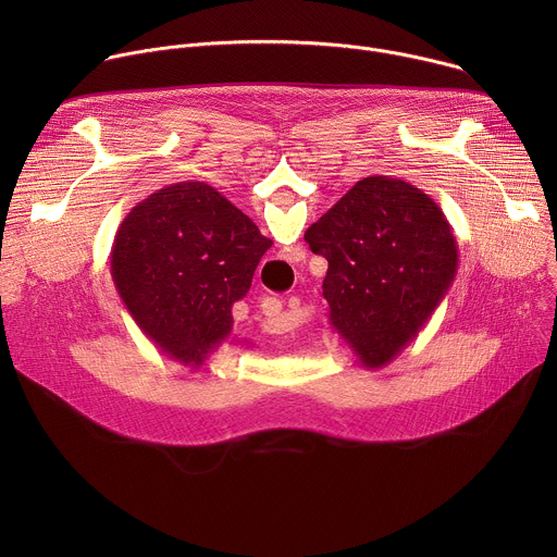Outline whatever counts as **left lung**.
<instances>
[{
  "label": "left lung",
  "instance_id": "8db88e82",
  "mask_svg": "<svg viewBox=\"0 0 557 557\" xmlns=\"http://www.w3.org/2000/svg\"><path fill=\"white\" fill-rule=\"evenodd\" d=\"M304 240L329 260L331 326L368 370L387 366L419 337L458 271L443 209L401 178L359 181Z\"/></svg>",
  "mask_w": 557,
  "mask_h": 557
}]
</instances>
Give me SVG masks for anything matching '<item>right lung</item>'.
<instances>
[{
	"instance_id": "1",
	"label": "right lung",
	"mask_w": 557,
	"mask_h": 557,
	"mask_svg": "<svg viewBox=\"0 0 557 557\" xmlns=\"http://www.w3.org/2000/svg\"><path fill=\"white\" fill-rule=\"evenodd\" d=\"M273 245L213 187L185 181L138 202L112 247L116 293L143 335L168 357L198 368L228 335Z\"/></svg>"
}]
</instances>
